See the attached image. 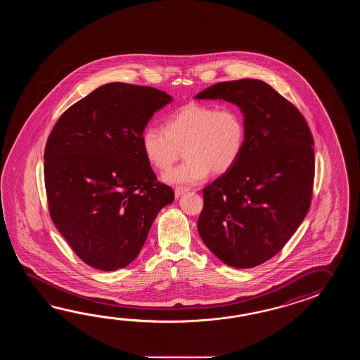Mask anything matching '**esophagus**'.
Masks as SVG:
<instances>
[{
	"instance_id": "obj_1",
	"label": "esophagus",
	"mask_w": 360,
	"mask_h": 360,
	"mask_svg": "<svg viewBox=\"0 0 360 360\" xmlns=\"http://www.w3.org/2000/svg\"><path fill=\"white\" fill-rule=\"evenodd\" d=\"M188 191H189L188 188H176V189H175V197L179 198L180 195H183L184 193H186Z\"/></svg>"
}]
</instances>
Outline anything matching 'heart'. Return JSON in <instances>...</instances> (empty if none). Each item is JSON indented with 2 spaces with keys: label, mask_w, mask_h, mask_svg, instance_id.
Segmentation results:
<instances>
[{
  "label": "heart",
  "mask_w": 360,
  "mask_h": 360,
  "mask_svg": "<svg viewBox=\"0 0 360 360\" xmlns=\"http://www.w3.org/2000/svg\"><path fill=\"white\" fill-rule=\"evenodd\" d=\"M140 141L146 161L161 172L169 171L184 150L186 161L165 180L189 185L211 171L221 175L236 166L245 148V120L231 105L189 103L169 115L163 129H144Z\"/></svg>",
  "instance_id": "1"
}]
</instances>
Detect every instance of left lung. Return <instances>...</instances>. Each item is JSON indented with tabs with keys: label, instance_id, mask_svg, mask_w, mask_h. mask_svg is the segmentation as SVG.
I'll use <instances>...</instances> for the list:
<instances>
[{
	"label": "left lung",
	"instance_id": "8db88e82",
	"mask_svg": "<svg viewBox=\"0 0 360 360\" xmlns=\"http://www.w3.org/2000/svg\"><path fill=\"white\" fill-rule=\"evenodd\" d=\"M195 99L234 103L245 124L236 166L203 189L199 236L224 264L257 266L283 248L310 208L311 131L299 109L260 79L219 82Z\"/></svg>",
	"mask_w": 360,
	"mask_h": 360
}]
</instances>
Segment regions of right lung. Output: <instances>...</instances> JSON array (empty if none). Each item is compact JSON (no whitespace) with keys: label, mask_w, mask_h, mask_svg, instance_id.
Masks as SVG:
<instances>
[{"label":"right lung","mask_w":360,"mask_h":360,"mask_svg":"<svg viewBox=\"0 0 360 360\" xmlns=\"http://www.w3.org/2000/svg\"><path fill=\"white\" fill-rule=\"evenodd\" d=\"M171 96L113 82L69 107L45 148L47 205L56 229L84 264L103 271L138 257L172 188L157 181L140 136Z\"/></svg>","instance_id":"1"}]
</instances>
